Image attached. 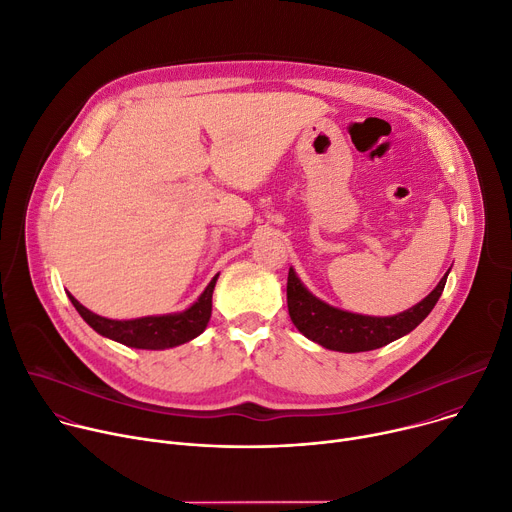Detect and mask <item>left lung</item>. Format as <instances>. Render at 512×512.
Here are the masks:
<instances>
[{
  "instance_id": "left-lung-1",
  "label": "left lung",
  "mask_w": 512,
  "mask_h": 512,
  "mask_svg": "<svg viewBox=\"0 0 512 512\" xmlns=\"http://www.w3.org/2000/svg\"><path fill=\"white\" fill-rule=\"evenodd\" d=\"M449 276V271H447ZM447 276L438 286L412 309L393 317H368L356 315L319 300L298 280L296 271H288V313L296 329L313 339L319 346L335 352H368L383 348L395 339L416 329L434 309L442 290H445Z\"/></svg>"
}]
</instances>
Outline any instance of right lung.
I'll return each mask as SVG.
<instances>
[{
	"label": "right lung",
	"instance_id": "1",
	"mask_svg": "<svg viewBox=\"0 0 512 512\" xmlns=\"http://www.w3.org/2000/svg\"><path fill=\"white\" fill-rule=\"evenodd\" d=\"M216 280L218 276L212 278L208 288L203 290V294L183 313L140 317V319H129V321L100 317L88 311L86 306H82L70 292H67V296H70L80 317L96 333L105 335L113 339V342H119L129 348L166 350V348H175L185 342H191L193 337H197L203 329L208 327V321L212 317V294H214Z\"/></svg>",
	"mask_w": 512,
	"mask_h": 512
}]
</instances>
